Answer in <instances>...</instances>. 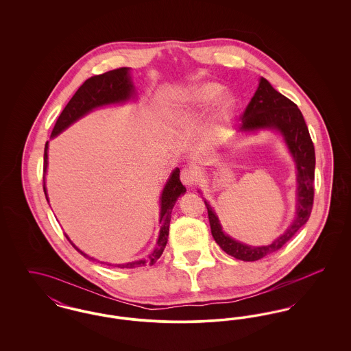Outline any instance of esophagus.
<instances>
[{
    "mask_svg": "<svg viewBox=\"0 0 351 351\" xmlns=\"http://www.w3.org/2000/svg\"><path fill=\"white\" fill-rule=\"evenodd\" d=\"M180 180L185 186H193L196 184V172L192 168H183L180 173Z\"/></svg>",
    "mask_w": 351,
    "mask_h": 351,
    "instance_id": "esophagus-1",
    "label": "esophagus"
}]
</instances>
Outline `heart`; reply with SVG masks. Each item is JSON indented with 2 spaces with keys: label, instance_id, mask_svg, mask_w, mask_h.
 Masks as SVG:
<instances>
[{
  "label": "heart",
  "instance_id": "1",
  "mask_svg": "<svg viewBox=\"0 0 351 351\" xmlns=\"http://www.w3.org/2000/svg\"><path fill=\"white\" fill-rule=\"evenodd\" d=\"M223 88L217 83L197 84L191 86L178 97L176 104V121L180 126L192 122L195 118L202 114L210 105H213L218 97L222 95ZM235 105V99L228 95L221 100V106L223 110H229Z\"/></svg>",
  "mask_w": 351,
  "mask_h": 351
}]
</instances>
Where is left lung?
Segmentation results:
<instances>
[{
    "label": "left lung",
    "instance_id": "obj_1",
    "mask_svg": "<svg viewBox=\"0 0 351 351\" xmlns=\"http://www.w3.org/2000/svg\"><path fill=\"white\" fill-rule=\"evenodd\" d=\"M241 118V132L272 129L282 134L285 145L298 168L296 216L292 223L288 226V229L267 246H249L223 233L217 215L215 213L209 202L204 201L208 209L212 235L218 246L235 259L243 262H255L282 249L309 219L315 196L316 155L312 138L309 135V130L301 114L300 109L295 102L274 89L265 77H261L259 86Z\"/></svg>",
    "mask_w": 351,
    "mask_h": 351
}]
</instances>
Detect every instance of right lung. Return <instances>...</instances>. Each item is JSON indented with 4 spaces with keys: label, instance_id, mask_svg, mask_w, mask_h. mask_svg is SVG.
Segmentation results:
<instances>
[{
    "label": "right lung",
    "instance_id": "right-lung-1",
    "mask_svg": "<svg viewBox=\"0 0 351 351\" xmlns=\"http://www.w3.org/2000/svg\"><path fill=\"white\" fill-rule=\"evenodd\" d=\"M130 69L128 67L117 68L109 72H105L102 75L92 76L88 80L84 82L83 85L76 90L73 97L69 100L63 112L58 118L51 138L59 135L63 130H66L68 126H71L73 122H76L79 118L83 117L92 112L96 108L110 105V104H119L125 101L133 99L135 95V86L130 77ZM47 150H49V142H46L45 146V160H43V191L46 195V199L49 201V196L46 192V183H45V175L47 171ZM185 186L180 182V169L175 168L168 179L167 184L163 188L162 196H160V230H159V238L156 242V246L154 251L146 259L135 261L126 265H116L114 267L119 268H135L142 267L146 265L152 266L163 254L165 247L167 245L168 232H169V221H171V212L173 209V205L176 200L180 197V195L185 193ZM67 237V235H66ZM71 242V239L68 238ZM71 245L79 251L82 255L88 259L95 261L89 255L84 254L83 251L79 250L72 242Z\"/></svg>",
    "mask_w": 351,
    "mask_h": 351
}]
</instances>
